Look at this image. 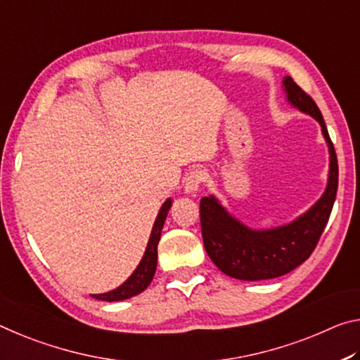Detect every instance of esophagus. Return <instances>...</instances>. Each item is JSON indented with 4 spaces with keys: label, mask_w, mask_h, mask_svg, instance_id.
<instances>
[{
    "label": "esophagus",
    "mask_w": 360,
    "mask_h": 360,
    "mask_svg": "<svg viewBox=\"0 0 360 360\" xmlns=\"http://www.w3.org/2000/svg\"><path fill=\"white\" fill-rule=\"evenodd\" d=\"M204 181V174L201 170H194V172H190L186 175L185 184H184V191L186 194H193L199 190V186Z\"/></svg>",
    "instance_id": "obj_1"
}]
</instances>
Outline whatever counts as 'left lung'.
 I'll list each match as a JSON object with an SVG mask.
<instances>
[{"label": "left lung", "instance_id": "8db88e82", "mask_svg": "<svg viewBox=\"0 0 360 360\" xmlns=\"http://www.w3.org/2000/svg\"><path fill=\"white\" fill-rule=\"evenodd\" d=\"M287 102L319 122L328 146L326 191L311 207L285 225L253 229L223 207L215 196L201 199L204 247L221 273L240 281H264L284 276L309 258L319 243L338 188V161L326 122L314 100L290 76L282 79Z\"/></svg>", "mask_w": 360, "mask_h": 360}]
</instances>
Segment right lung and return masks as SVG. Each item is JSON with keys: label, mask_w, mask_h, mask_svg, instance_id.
Wrapping results in <instances>:
<instances>
[{"label": "right lung", "mask_w": 360, "mask_h": 360, "mask_svg": "<svg viewBox=\"0 0 360 360\" xmlns=\"http://www.w3.org/2000/svg\"><path fill=\"white\" fill-rule=\"evenodd\" d=\"M170 205H172V199H167V201L161 205V209H159L143 257H141L139 266L135 268L131 276H129L127 281L122 282V284L115 288V290L105 293H94V295H91L92 298L102 300V302H122V300L139 295V293L143 292L145 288L151 284L158 264V244L159 239H161V231L164 221L167 219V212L170 209Z\"/></svg>", "instance_id": "right-lung-1"}]
</instances>
